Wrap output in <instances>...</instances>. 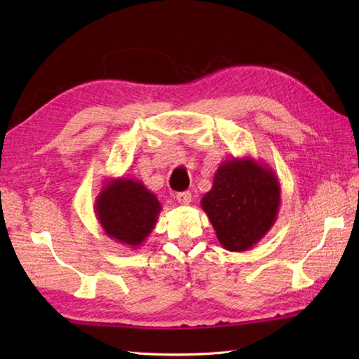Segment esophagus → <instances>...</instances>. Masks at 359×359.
<instances>
[{
  "label": "esophagus",
  "instance_id": "1",
  "mask_svg": "<svg viewBox=\"0 0 359 359\" xmlns=\"http://www.w3.org/2000/svg\"><path fill=\"white\" fill-rule=\"evenodd\" d=\"M177 201L181 205H189L191 202V193L190 191H181L177 194Z\"/></svg>",
  "mask_w": 359,
  "mask_h": 359
}]
</instances>
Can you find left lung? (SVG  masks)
<instances>
[{"mask_svg":"<svg viewBox=\"0 0 359 359\" xmlns=\"http://www.w3.org/2000/svg\"><path fill=\"white\" fill-rule=\"evenodd\" d=\"M280 202L281 189L273 169L252 157H232L215 170L201 206L223 248L247 252L274 226Z\"/></svg>","mask_w":359,"mask_h":359,"instance_id":"8db88e82","label":"left lung"}]
</instances>
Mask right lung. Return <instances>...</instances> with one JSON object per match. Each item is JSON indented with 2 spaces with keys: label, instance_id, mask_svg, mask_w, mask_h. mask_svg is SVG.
<instances>
[{
  "label": "right lung",
  "instance_id": "add662e5",
  "mask_svg": "<svg viewBox=\"0 0 359 359\" xmlns=\"http://www.w3.org/2000/svg\"><path fill=\"white\" fill-rule=\"evenodd\" d=\"M161 203L142 181L109 178L97 194L94 212L104 233L119 244L139 248L157 224Z\"/></svg>",
  "mask_w": 359,
  "mask_h": 359
}]
</instances>
